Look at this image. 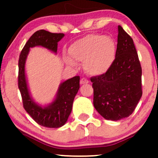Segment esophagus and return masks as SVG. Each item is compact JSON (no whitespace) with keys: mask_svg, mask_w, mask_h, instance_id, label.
<instances>
[{"mask_svg":"<svg viewBox=\"0 0 158 158\" xmlns=\"http://www.w3.org/2000/svg\"><path fill=\"white\" fill-rule=\"evenodd\" d=\"M88 82H89V81H88L87 79H85V78H82V79H81V80H80L81 85L87 84V83H88Z\"/></svg>","mask_w":158,"mask_h":158,"instance_id":"obj_1","label":"esophagus"}]
</instances>
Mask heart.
Instances as JSON below:
<instances>
[{
  "label": "heart",
  "instance_id": "heart-1",
  "mask_svg": "<svg viewBox=\"0 0 158 158\" xmlns=\"http://www.w3.org/2000/svg\"><path fill=\"white\" fill-rule=\"evenodd\" d=\"M116 43L110 36L90 34L77 40L68 48L70 58L66 63L75 66L77 61H84V68L92 75L106 73L116 57Z\"/></svg>",
  "mask_w": 158,
  "mask_h": 158
}]
</instances>
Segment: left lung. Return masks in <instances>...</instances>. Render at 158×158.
<instances>
[{
	"mask_svg": "<svg viewBox=\"0 0 158 158\" xmlns=\"http://www.w3.org/2000/svg\"><path fill=\"white\" fill-rule=\"evenodd\" d=\"M142 68L133 39L118 26L117 46L108 71L90 78L94 106L105 119L117 121L129 117L142 97Z\"/></svg>",
	"mask_w": 158,
	"mask_h": 158,
	"instance_id": "left-lung-1",
	"label": "left lung"
}]
</instances>
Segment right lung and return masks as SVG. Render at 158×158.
I'll return each mask as SVG.
<instances>
[{
	"instance_id": "add662e5",
	"label": "right lung",
	"mask_w": 158,
	"mask_h": 158,
	"mask_svg": "<svg viewBox=\"0 0 158 158\" xmlns=\"http://www.w3.org/2000/svg\"><path fill=\"white\" fill-rule=\"evenodd\" d=\"M64 36L63 33H52L44 30L36 31L29 39L21 50L19 60V88L26 111L40 126L59 128L66 123L72 110L73 102L79 89V76L64 81L59 85L56 99L48 106L36 104L30 97L25 75V62L30 48L41 46L56 53L58 42Z\"/></svg>"
}]
</instances>
